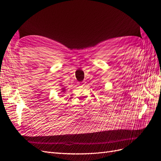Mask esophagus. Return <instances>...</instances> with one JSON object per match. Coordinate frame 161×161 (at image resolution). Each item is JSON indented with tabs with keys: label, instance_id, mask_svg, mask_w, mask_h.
<instances>
[{
	"label": "esophagus",
	"instance_id": "esophagus-1",
	"mask_svg": "<svg viewBox=\"0 0 161 161\" xmlns=\"http://www.w3.org/2000/svg\"><path fill=\"white\" fill-rule=\"evenodd\" d=\"M82 84H81V85H85V82L84 81H83V82H82V83H81Z\"/></svg>",
	"mask_w": 161,
	"mask_h": 161
}]
</instances>
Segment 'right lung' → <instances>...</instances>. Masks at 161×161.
<instances>
[{
  "mask_svg": "<svg viewBox=\"0 0 161 161\" xmlns=\"http://www.w3.org/2000/svg\"><path fill=\"white\" fill-rule=\"evenodd\" d=\"M65 90H66V89H65V87H62V88H61V92H65Z\"/></svg>",
  "mask_w": 161,
  "mask_h": 161,
  "instance_id": "1",
  "label": "right lung"
}]
</instances>
